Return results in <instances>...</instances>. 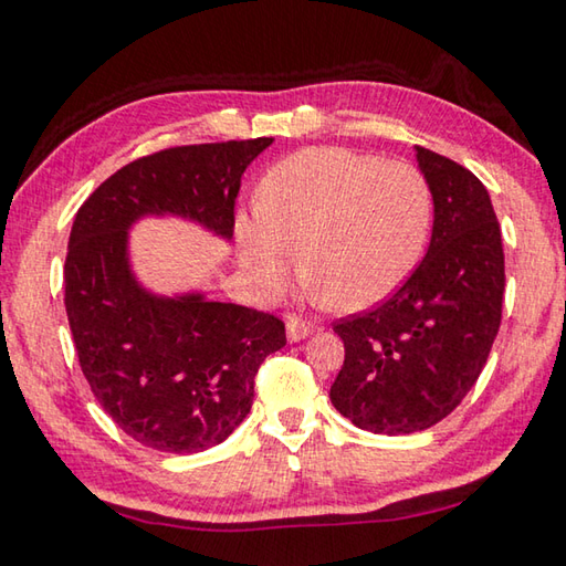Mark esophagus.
<instances>
[{"instance_id": "obj_1", "label": "esophagus", "mask_w": 566, "mask_h": 566, "mask_svg": "<svg viewBox=\"0 0 566 566\" xmlns=\"http://www.w3.org/2000/svg\"><path fill=\"white\" fill-rule=\"evenodd\" d=\"M312 332H314V324H306L300 316H290V322H286V342L290 344L302 342V338H306Z\"/></svg>"}]
</instances>
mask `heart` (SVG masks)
<instances>
[{"instance_id": "1", "label": "heart", "mask_w": 566, "mask_h": 566, "mask_svg": "<svg viewBox=\"0 0 566 566\" xmlns=\"http://www.w3.org/2000/svg\"><path fill=\"white\" fill-rule=\"evenodd\" d=\"M430 224L433 192L413 163L324 146L276 163L234 232L242 270L262 292L280 290L300 254L318 300L358 312L408 280Z\"/></svg>"}]
</instances>
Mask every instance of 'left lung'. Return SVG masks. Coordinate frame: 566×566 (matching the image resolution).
Listing matches in <instances>:
<instances>
[{"mask_svg": "<svg viewBox=\"0 0 566 566\" xmlns=\"http://www.w3.org/2000/svg\"><path fill=\"white\" fill-rule=\"evenodd\" d=\"M433 192V234L406 284L366 314L334 324L344 366L328 390L356 428L418 433L453 413L495 342L505 254L490 195L468 168L416 146Z\"/></svg>", "mask_w": 566, "mask_h": 566, "instance_id": "8db88e82", "label": "left lung"}]
</instances>
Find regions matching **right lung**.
I'll return each instance as SVG.
<instances>
[{
  "instance_id": "right-lung-1",
  "label": "right lung",
  "mask_w": 566,
  "mask_h": 566,
  "mask_svg": "<svg viewBox=\"0 0 566 566\" xmlns=\"http://www.w3.org/2000/svg\"><path fill=\"white\" fill-rule=\"evenodd\" d=\"M272 138L168 148L128 163L76 212L64 304L81 371L123 433L163 453L222 443L254 398L256 368L286 344L280 318L202 290L158 294L130 262V230L180 218L232 240L242 172Z\"/></svg>"
}]
</instances>
